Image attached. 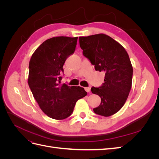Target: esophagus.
<instances>
[{
	"label": "esophagus",
	"mask_w": 159,
	"mask_h": 159,
	"mask_svg": "<svg viewBox=\"0 0 159 159\" xmlns=\"http://www.w3.org/2000/svg\"><path fill=\"white\" fill-rule=\"evenodd\" d=\"M85 90L87 91V92H89V91H90V88H85Z\"/></svg>",
	"instance_id": "1"
}]
</instances>
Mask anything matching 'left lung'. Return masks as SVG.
<instances>
[{
    "mask_svg": "<svg viewBox=\"0 0 159 159\" xmlns=\"http://www.w3.org/2000/svg\"><path fill=\"white\" fill-rule=\"evenodd\" d=\"M83 54L96 71L105 73L104 84L92 87V93L101 98V103L93 111L109 117L122 108L132 86L133 66L125 49L111 37L104 34L80 36Z\"/></svg>",
    "mask_w": 159,
    "mask_h": 159,
    "instance_id": "1",
    "label": "left lung"
}]
</instances>
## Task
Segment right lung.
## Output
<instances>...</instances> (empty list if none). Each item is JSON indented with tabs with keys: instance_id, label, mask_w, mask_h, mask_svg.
Returning <instances> with one entry per match:
<instances>
[{
	"instance_id": "obj_1",
	"label": "right lung",
	"mask_w": 159,
	"mask_h": 159,
	"mask_svg": "<svg viewBox=\"0 0 159 159\" xmlns=\"http://www.w3.org/2000/svg\"><path fill=\"white\" fill-rule=\"evenodd\" d=\"M77 41L78 37L51 38L40 45L29 62L28 85L40 108L52 119L70 116L77 101L88 94L80 86L61 84L63 66L74 54Z\"/></svg>"
}]
</instances>
